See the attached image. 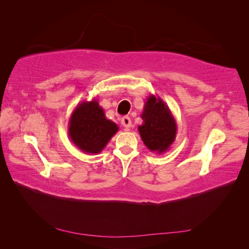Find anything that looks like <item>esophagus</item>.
<instances>
[{
  "instance_id": "1",
  "label": "esophagus",
  "mask_w": 249,
  "mask_h": 249,
  "mask_svg": "<svg viewBox=\"0 0 249 249\" xmlns=\"http://www.w3.org/2000/svg\"><path fill=\"white\" fill-rule=\"evenodd\" d=\"M122 124L123 126H124L125 129H129L132 125V122H131V118L129 116H124L122 118Z\"/></svg>"
}]
</instances>
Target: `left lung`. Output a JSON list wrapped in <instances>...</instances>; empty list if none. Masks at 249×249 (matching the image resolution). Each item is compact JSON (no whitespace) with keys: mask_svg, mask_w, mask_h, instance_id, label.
Segmentation results:
<instances>
[{"mask_svg":"<svg viewBox=\"0 0 249 249\" xmlns=\"http://www.w3.org/2000/svg\"><path fill=\"white\" fill-rule=\"evenodd\" d=\"M140 116L143 124L138 131L145 146L158 154L167 152L178 132L176 119L167 105L160 97L149 95Z\"/></svg>","mask_w":249,"mask_h":249,"instance_id":"obj_1","label":"left lung"}]
</instances>
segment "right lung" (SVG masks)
Wrapping results in <instances>:
<instances>
[{"label":"right lung","mask_w":249,"mask_h":249,"mask_svg":"<svg viewBox=\"0 0 249 249\" xmlns=\"http://www.w3.org/2000/svg\"><path fill=\"white\" fill-rule=\"evenodd\" d=\"M117 131L95 99L80 103L70 117V139L83 153L100 154Z\"/></svg>","instance_id":"right-lung-1"}]
</instances>
